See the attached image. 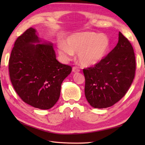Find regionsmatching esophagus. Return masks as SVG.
Returning a JSON list of instances; mask_svg holds the SVG:
<instances>
[{"label": "esophagus", "instance_id": "1", "mask_svg": "<svg viewBox=\"0 0 145 145\" xmlns=\"http://www.w3.org/2000/svg\"><path fill=\"white\" fill-rule=\"evenodd\" d=\"M72 72L73 73H78L80 72V70L78 69L77 67H73L72 68Z\"/></svg>", "mask_w": 145, "mask_h": 145}]
</instances>
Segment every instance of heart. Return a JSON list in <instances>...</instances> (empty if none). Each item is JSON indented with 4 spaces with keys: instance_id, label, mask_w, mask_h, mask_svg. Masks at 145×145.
<instances>
[{
    "instance_id": "b5f03b06",
    "label": "heart",
    "mask_w": 145,
    "mask_h": 145,
    "mask_svg": "<svg viewBox=\"0 0 145 145\" xmlns=\"http://www.w3.org/2000/svg\"><path fill=\"white\" fill-rule=\"evenodd\" d=\"M111 42L107 36L94 32H80L72 34L67 43L61 41L57 44L58 53L65 61L69 60L74 53L83 67H89L102 61L109 52Z\"/></svg>"
}]
</instances>
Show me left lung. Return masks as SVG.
Instances as JSON below:
<instances>
[{
    "mask_svg": "<svg viewBox=\"0 0 145 145\" xmlns=\"http://www.w3.org/2000/svg\"><path fill=\"white\" fill-rule=\"evenodd\" d=\"M118 42L94 67L83 70L85 96L94 108L109 107L121 100L135 75L136 59L129 41L119 32Z\"/></svg>",
    "mask_w": 145,
    "mask_h": 145,
    "instance_id": "1",
    "label": "left lung"
}]
</instances>
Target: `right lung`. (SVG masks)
Instances as JSON below:
<instances>
[{"label":"right lung","mask_w":145,"mask_h":145,"mask_svg":"<svg viewBox=\"0 0 145 145\" xmlns=\"http://www.w3.org/2000/svg\"><path fill=\"white\" fill-rule=\"evenodd\" d=\"M12 84L26 104L49 109L59 99L61 84L72 67L56 59L53 44L31 27L17 38L9 61Z\"/></svg>","instance_id":"obj_1"}]
</instances>
